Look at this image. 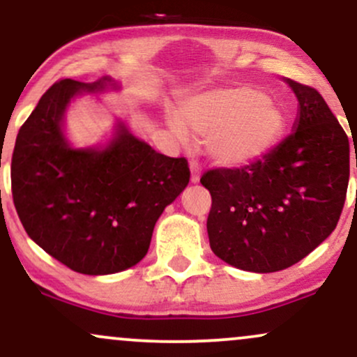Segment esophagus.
<instances>
[{
  "mask_svg": "<svg viewBox=\"0 0 357 357\" xmlns=\"http://www.w3.org/2000/svg\"><path fill=\"white\" fill-rule=\"evenodd\" d=\"M190 169H191V183L196 184L199 183V176H202V167L196 161H191L190 162Z\"/></svg>",
  "mask_w": 357,
  "mask_h": 357,
  "instance_id": "obj_1",
  "label": "esophagus"
}]
</instances>
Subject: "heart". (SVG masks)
I'll use <instances>...</instances> for the list:
<instances>
[{
    "label": "heart",
    "instance_id": "b5f03b06",
    "mask_svg": "<svg viewBox=\"0 0 357 357\" xmlns=\"http://www.w3.org/2000/svg\"><path fill=\"white\" fill-rule=\"evenodd\" d=\"M167 126L181 141L188 132L204 137L213 165L236 169L260 161L275 147L285 130V112L252 87H221L183 100L178 117H167Z\"/></svg>",
    "mask_w": 357,
    "mask_h": 357
}]
</instances>
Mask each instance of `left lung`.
<instances>
[{
	"mask_svg": "<svg viewBox=\"0 0 357 357\" xmlns=\"http://www.w3.org/2000/svg\"><path fill=\"white\" fill-rule=\"evenodd\" d=\"M285 82L298 102L292 134L253 165L202 178L213 253L247 272L301 261L334 231L346 202L349 139L317 90Z\"/></svg>",
	"mask_w": 357,
	"mask_h": 357,
	"instance_id": "8db88e82",
	"label": "left lung"
}]
</instances>
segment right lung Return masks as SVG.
<instances>
[{
  "instance_id": "add662e5",
  "label": "right lung",
  "mask_w": 357,
  "mask_h": 357,
  "mask_svg": "<svg viewBox=\"0 0 357 357\" xmlns=\"http://www.w3.org/2000/svg\"><path fill=\"white\" fill-rule=\"evenodd\" d=\"M119 90L109 75L56 82L20 129L11 159L13 202L28 236L85 275L137 265L155 221L190 183L186 159L155 153L121 117L105 142L72 144L65 132L72 102Z\"/></svg>"
}]
</instances>
